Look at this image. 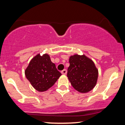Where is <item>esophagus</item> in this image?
<instances>
[{
    "instance_id": "obj_1",
    "label": "esophagus",
    "mask_w": 125,
    "mask_h": 125,
    "mask_svg": "<svg viewBox=\"0 0 125 125\" xmlns=\"http://www.w3.org/2000/svg\"><path fill=\"white\" fill-rule=\"evenodd\" d=\"M61 73H62V74H66L67 73L66 69H63V71H62Z\"/></svg>"
}]
</instances>
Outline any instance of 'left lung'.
<instances>
[{
    "label": "left lung",
    "mask_w": 125,
    "mask_h": 125,
    "mask_svg": "<svg viewBox=\"0 0 125 125\" xmlns=\"http://www.w3.org/2000/svg\"><path fill=\"white\" fill-rule=\"evenodd\" d=\"M69 63L67 76L74 89L81 93L92 90L98 77V70L94 62L84 54H74L70 57Z\"/></svg>",
    "instance_id": "left-lung-1"
}]
</instances>
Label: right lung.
Masks as SVG:
<instances>
[{
    "mask_svg": "<svg viewBox=\"0 0 125 125\" xmlns=\"http://www.w3.org/2000/svg\"><path fill=\"white\" fill-rule=\"evenodd\" d=\"M25 73L32 86L39 92L51 88L62 75L48 54H37L30 62Z\"/></svg>",
    "mask_w": 125,
    "mask_h": 125,
    "instance_id": "add662e5",
    "label": "right lung"
}]
</instances>
